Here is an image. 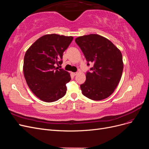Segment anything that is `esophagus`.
Here are the masks:
<instances>
[{
    "instance_id": "esophagus-1",
    "label": "esophagus",
    "mask_w": 149,
    "mask_h": 149,
    "mask_svg": "<svg viewBox=\"0 0 149 149\" xmlns=\"http://www.w3.org/2000/svg\"><path fill=\"white\" fill-rule=\"evenodd\" d=\"M78 74L77 72H76V73H72V74H73L74 76H76V74Z\"/></svg>"
}]
</instances>
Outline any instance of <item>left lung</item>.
<instances>
[{
    "label": "left lung",
    "mask_w": 149,
    "mask_h": 149,
    "mask_svg": "<svg viewBox=\"0 0 149 149\" xmlns=\"http://www.w3.org/2000/svg\"><path fill=\"white\" fill-rule=\"evenodd\" d=\"M75 42L86 59L94 66L80 85L83 95L94 101L104 100L113 93L123 74L124 63L119 49L107 38L97 34L81 36Z\"/></svg>",
    "instance_id": "1"
}]
</instances>
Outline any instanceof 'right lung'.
<instances>
[{"mask_svg":"<svg viewBox=\"0 0 149 149\" xmlns=\"http://www.w3.org/2000/svg\"><path fill=\"white\" fill-rule=\"evenodd\" d=\"M73 37L57 34L43 35L31 45L24 56L23 71L29 88L40 100L56 101L66 93L68 72L56 67Z\"/></svg>","mask_w":149,"mask_h":149,"instance_id":"right-lung-1","label":"right lung"}]
</instances>
